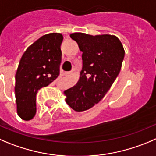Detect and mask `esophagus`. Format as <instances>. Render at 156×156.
Returning <instances> with one entry per match:
<instances>
[{
    "mask_svg": "<svg viewBox=\"0 0 156 156\" xmlns=\"http://www.w3.org/2000/svg\"><path fill=\"white\" fill-rule=\"evenodd\" d=\"M73 70L69 71V72H66V73H65V76H69V75H71V74L73 73Z\"/></svg>",
    "mask_w": 156,
    "mask_h": 156,
    "instance_id": "1",
    "label": "esophagus"
}]
</instances>
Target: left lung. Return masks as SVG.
Segmentation results:
<instances>
[{
  "instance_id": "8db88e82",
  "label": "left lung",
  "mask_w": 156,
  "mask_h": 156,
  "mask_svg": "<svg viewBox=\"0 0 156 156\" xmlns=\"http://www.w3.org/2000/svg\"><path fill=\"white\" fill-rule=\"evenodd\" d=\"M69 36L83 52V69L77 83L64 91L65 100L73 110L82 112L99 103L109 91L120 72L125 50L114 35L73 33Z\"/></svg>"
}]
</instances>
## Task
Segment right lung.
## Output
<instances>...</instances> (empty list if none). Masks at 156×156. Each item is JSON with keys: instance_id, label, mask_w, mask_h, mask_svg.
Segmentation results:
<instances>
[{"instance_id": "1", "label": "right lung", "mask_w": 156, "mask_h": 156, "mask_svg": "<svg viewBox=\"0 0 156 156\" xmlns=\"http://www.w3.org/2000/svg\"><path fill=\"white\" fill-rule=\"evenodd\" d=\"M63 35L50 33L27 47L15 75V97L19 116L30 120L36 114V95L60 75Z\"/></svg>"}]
</instances>
